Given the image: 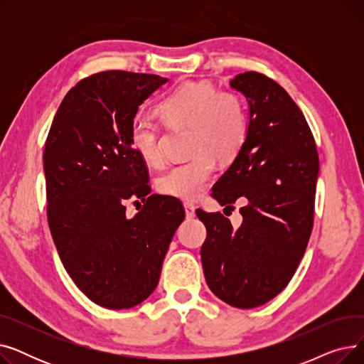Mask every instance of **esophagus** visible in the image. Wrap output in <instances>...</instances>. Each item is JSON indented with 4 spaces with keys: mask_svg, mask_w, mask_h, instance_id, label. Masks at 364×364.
Here are the masks:
<instances>
[{
    "mask_svg": "<svg viewBox=\"0 0 364 364\" xmlns=\"http://www.w3.org/2000/svg\"><path fill=\"white\" fill-rule=\"evenodd\" d=\"M184 211H186V217L187 218H193L195 214H196L193 203H190V202H184Z\"/></svg>",
    "mask_w": 364,
    "mask_h": 364,
    "instance_id": "esophagus-1",
    "label": "esophagus"
}]
</instances>
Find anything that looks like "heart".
Segmentation results:
<instances>
[{
    "instance_id": "heart-1",
    "label": "heart",
    "mask_w": 364,
    "mask_h": 364,
    "mask_svg": "<svg viewBox=\"0 0 364 364\" xmlns=\"http://www.w3.org/2000/svg\"><path fill=\"white\" fill-rule=\"evenodd\" d=\"M161 119L171 128H190L188 153L193 155L169 166L156 186L162 195L183 200L199 198L214 172V159L232 162L243 149L250 117L242 95L220 91L209 82H187L159 105ZM128 140L137 156L149 164L162 162L161 127L144 117L129 124Z\"/></svg>"
}]
</instances>
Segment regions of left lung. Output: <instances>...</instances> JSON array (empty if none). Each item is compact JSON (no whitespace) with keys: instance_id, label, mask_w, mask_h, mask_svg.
Wrapping results in <instances>:
<instances>
[{"instance_id":"left-lung-1","label":"left lung","mask_w":364,"mask_h":364,"mask_svg":"<svg viewBox=\"0 0 364 364\" xmlns=\"http://www.w3.org/2000/svg\"><path fill=\"white\" fill-rule=\"evenodd\" d=\"M230 85L250 102V131L211 196L225 209L242 200L243 223L233 228L200 208L196 215L206 227L200 255L209 289L233 307L254 309L288 286L307 250L318 153L304 113L276 81L250 70Z\"/></svg>"}]
</instances>
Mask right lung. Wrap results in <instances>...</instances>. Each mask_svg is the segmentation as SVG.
Instances as JSON below:
<instances>
[{
  "mask_svg": "<svg viewBox=\"0 0 364 364\" xmlns=\"http://www.w3.org/2000/svg\"><path fill=\"white\" fill-rule=\"evenodd\" d=\"M166 78L151 73H92L68 91L44 147L47 220L75 284L95 304L131 309L158 286L184 208L150 195L149 169L128 134L139 106ZM128 200L144 202L132 219Z\"/></svg>",
  "mask_w": 364,
  "mask_h": 364,
  "instance_id": "right-lung-1",
  "label": "right lung"
}]
</instances>
